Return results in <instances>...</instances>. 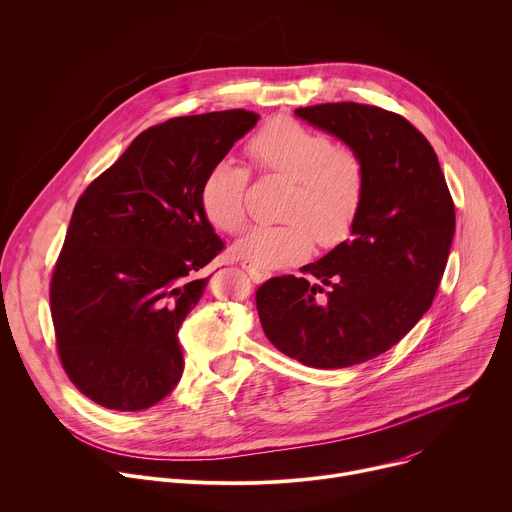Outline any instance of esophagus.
Listing matches in <instances>:
<instances>
[{
  "mask_svg": "<svg viewBox=\"0 0 512 512\" xmlns=\"http://www.w3.org/2000/svg\"><path fill=\"white\" fill-rule=\"evenodd\" d=\"M242 268L250 274V278L254 280V282H264V280H268L270 278V274H266V272H262V270H258L252 262H242Z\"/></svg>",
  "mask_w": 512,
  "mask_h": 512,
  "instance_id": "obj_1",
  "label": "esophagus"
}]
</instances>
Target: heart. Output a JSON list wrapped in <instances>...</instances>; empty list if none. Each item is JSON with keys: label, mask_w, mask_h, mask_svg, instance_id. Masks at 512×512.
<instances>
[{"label": "heart", "mask_w": 512, "mask_h": 512, "mask_svg": "<svg viewBox=\"0 0 512 512\" xmlns=\"http://www.w3.org/2000/svg\"><path fill=\"white\" fill-rule=\"evenodd\" d=\"M264 173L292 181L280 226H258L234 244V254L262 272H274L309 258L315 242L335 246L347 238L363 201L361 157L315 129L292 119L266 123L248 143ZM248 169L232 157L216 161L199 187V206L220 232L236 234L246 224Z\"/></svg>", "instance_id": "b5f03b06"}]
</instances>
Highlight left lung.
Listing matches in <instances>:
<instances>
[{
	"mask_svg": "<svg viewBox=\"0 0 512 512\" xmlns=\"http://www.w3.org/2000/svg\"><path fill=\"white\" fill-rule=\"evenodd\" d=\"M294 115L361 157L365 191L351 240L302 266L304 276L264 282L256 309L284 355L317 369L351 367L391 349L432 306L456 230L454 201L436 151L403 117L357 102Z\"/></svg>",
	"mask_w": 512,
	"mask_h": 512,
	"instance_id": "8db88e82",
	"label": "left lung"
}]
</instances>
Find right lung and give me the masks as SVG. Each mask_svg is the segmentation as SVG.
I'll list each match as a JSON object with an SVG mask.
<instances>
[{"instance_id":"1","label":"right lung","mask_w":512,"mask_h":512,"mask_svg":"<svg viewBox=\"0 0 512 512\" xmlns=\"http://www.w3.org/2000/svg\"><path fill=\"white\" fill-rule=\"evenodd\" d=\"M258 119L232 109L155 125L76 201L50 311L62 367L94 403L139 412L179 383L177 331L224 248L199 187Z\"/></svg>"}]
</instances>
